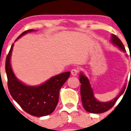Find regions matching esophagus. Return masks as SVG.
<instances>
[{"instance_id": "34e87169", "label": "esophagus", "mask_w": 131, "mask_h": 131, "mask_svg": "<svg viewBox=\"0 0 131 131\" xmlns=\"http://www.w3.org/2000/svg\"><path fill=\"white\" fill-rule=\"evenodd\" d=\"M79 71L77 68H73V69H72V70L71 71V73H72V75H73V76H77V74L79 73Z\"/></svg>"}]
</instances>
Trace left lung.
<instances>
[{
	"label": "left lung",
	"instance_id": "obj_1",
	"mask_svg": "<svg viewBox=\"0 0 131 131\" xmlns=\"http://www.w3.org/2000/svg\"><path fill=\"white\" fill-rule=\"evenodd\" d=\"M112 42L113 44L118 46L124 52H125V47L123 45L122 41L120 40L116 35H112ZM131 61V57H130ZM80 95H81L82 103L84 109L88 112L92 113H101L109 110L113 106L118 97L124 93L125 89V85H124L122 90L121 91L118 96L110 101L108 102H100L97 101L94 96L93 91L91 88L89 80L83 73L80 75Z\"/></svg>",
	"mask_w": 131,
	"mask_h": 131
}]
</instances>
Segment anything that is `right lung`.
Masks as SVG:
<instances>
[{"mask_svg": "<svg viewBox=\"0 0 131 131\" xmlns=\"http://www.w3.org/2000/svg\"><path fill=\"white\" fill-rule=\"evenodd\" d=\"M34 30H26L22 33L16 40ZM14 44L11 46L6 60V72L7 85L13 98L22 109L33 116L43 117L54 112L58 105L59 92L70 75L67 72L59 74L39 86H28L17 79L10 63V56Z\"/></svg>", "mask_w": 131, "mask_h": 131, "instance_id": "right-lung-1", "label": "right lung"}]
</instances>
